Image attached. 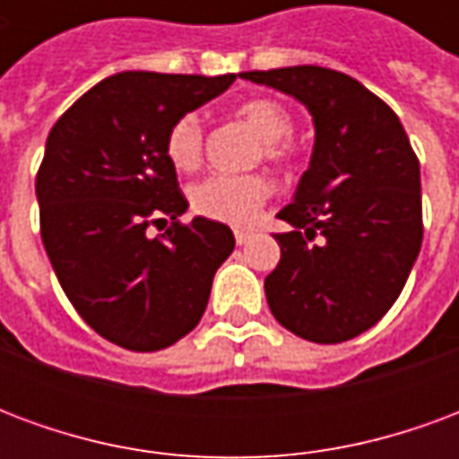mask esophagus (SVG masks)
<instances>
[{
    "instance_id": "34e87169",
    "label": "esophagus",
    "mask_w": 459,
    "mask_h": 459,
    "mask_svg": "<svg viewBox=\"0 0 459 459\" xmlns=\"http://www.w3.org/2000/svg\"><path fill=\"white\" fill-rule=\"evenodd\" d=\"M233 236H236V243H238V246H243V243H248V240H250V236H253V230L236 229V230H233Z\"/></svg>"
}]
</instances>
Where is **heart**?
<instances>
[{
  "instance_id": "heart-1",
  "label": "heart",
  "mask_w": 459,
  "mask_h": 459,
  "mask_svg": "<svg viewBox=\"0 0 459 459\" xmlns=\"http://www.w3.org/2000/svg\"><path fill=\"white\" fill-rule=\"evenodd\" d=\"M240 120L250 125L263 140V157L285 161L290 157L288 134L292 115L273 98H253L236 110ZM167 157L181 171H194L204 160V122L199 115L186 113L171 122L167 132ZM270 181L260 174H211L191 189V206L199 216L221 223H248L268 201Z\"/></svg>"
}]
</instances>
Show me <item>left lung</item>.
Instances as JSON below:
<instances>
[{
  "mask_svg": "<svg viewBox=\"0 0 459 459\" xmlns=\"http://www.w3.org/2000/svg\"><path fill=\"white\" fill-rule=\"evenodd\" d=\"M298 98L315 120V150L295 199L278 216L270 312L292 334L339 344L391 309L423 243L420 164L388 105L351 75L322 65L240 74Z\"/></svg>",
  "mask_w": 459,
  "mask_h": 459,
  "instance_id": "8db88e82",
  "label": "left lung"
}]
</instances>
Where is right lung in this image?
Masks as SVG:
<instances>
[{
    "mask_svg": "<svg viewBox=\"0 0 459 459\" xmlns=\"http://www.w3.org/2000/svg\"><path fill=\"white\" fill-rule=\"evenodd\" d=\"M233 81V74H115L48 132L36 174L46 255L85 325L122 349L160 351L186 337L233 253L229 226L204 216L179 221L189 201L164 147L171 122ZM152 225L165 233L152 237Z\"/></svg>",
    "mask_w": 459,
    "mask_h": 459,
    "instance_id": "1",
    "label": "right lung"
}]
</instances>
